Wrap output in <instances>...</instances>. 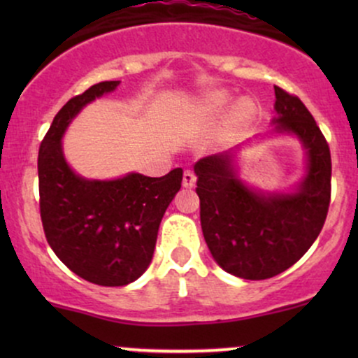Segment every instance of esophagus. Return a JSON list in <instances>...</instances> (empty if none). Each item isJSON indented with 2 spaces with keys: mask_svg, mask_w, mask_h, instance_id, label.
Instances as JSON below:
<instances>
[{
  "mask_svg": "<svg viewBox=\"0 0 358 358\" xmlns=\"http://www.w3.org/2000/svg\"><path fill=\"white\" fill-rule=\"evenodd\" d=\"M195 183H196L195 173H193L192 170L185 171V173H183V187L185 188H192V187H195Z\"/></svg>",
  "mask_w": 358,
  "mask_h": 358,
  "instance_id": "34e87169",
  "label": "esophagus"
}]
</instances>
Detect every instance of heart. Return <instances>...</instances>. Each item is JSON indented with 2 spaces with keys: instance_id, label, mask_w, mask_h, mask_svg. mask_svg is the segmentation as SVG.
<instances>
[{
  "instance_id": "1",
  "label": "heart",
  "mask_w": 358,
  "mask_h": 358,
  "mask_svg": "<svg viewBox=\"0 0 358 358\" xmlns=\"http://www.w3.org/2000/svg\"><path fill=\"white\" fill-rule=\"evenodd\" d=\"M205 104H207L208 109L212 110H222L225 108V106L229 104V99L225 94H220V92H213L210 96H207V99H205ZM239 113H248V104L245 102H241L239 104Z\"/></svg>"
}]
</instances>
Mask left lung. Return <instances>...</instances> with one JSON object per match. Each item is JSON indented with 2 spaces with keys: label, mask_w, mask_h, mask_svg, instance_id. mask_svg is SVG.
I'll return each mask as SVG.
<instances>
[{
  "label": "left lung",
  "mask_w": 358,
  "mask_h": 358,
  "mask_svg": "<svg viewBox=\"0 0 358 358\" xmlns=\"http://www.w3.org/2000/svg\"><path fill=\"white\" fill-rule=\"evenodd\" d=\"M274 133L293 134L306 151V175L291 193H266L237 175L234 150L193 166L200 224L217 264L242 279H268L299 261L322 232L331 193V156L306 106L274 87Z\"/></svg>",
  "instance_id": "obj_1"
}]
</instances>
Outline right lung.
I'll list each match as a JSON object with an SVG mask.
<instances>
[{
	"instance_id": "right-lung-1",
	"label": "right lung",
	"mask_w": 358,
	"mask_h": 358,
	"mask_svg": "<svg viewBox=\"0 0 358 358\" xmlns=\"http://www.w3.org/2000/svg\"><path fill=\"white\" fill-rule=\"evenodd\" d=\"M117 85L119 80L99 82L72 97L53 117L38 151L45 237L72 273L99 286H126L148 269L159 224L183 178L182 168H175L159 178L127 173L87 180L65 162L62 136L72 119Z\"/></svg>"
}]
</instances>
